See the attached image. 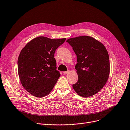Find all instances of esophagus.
I'll use <instances>...</instances> for the list:
<instances>
[{"instance_id":"obj_1","label":"esophagus","mask_w":130,"mask_h":130,"mask_svg":"<svg viewBox=\"0 0 130 130\" xmlns=\"http://www.w3.org/2000/svg\"><path fill=\"white\" fill-rule=\"evenodd\" d=\"M69 72V71H65V72H63V74H64V75H65V74H67Z\"/></svg>"}]
</instances>
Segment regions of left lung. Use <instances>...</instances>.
<instances>
[{
  "label": "left lung",
  "mask_w": 130,
  "mask_h": 130,
  "mask_svg": "<svg viewBox=\"0 0 130 130\" xmlns=\"http://www.w3.org/2000/svg\"><path fill=\"white\" fill-rule=\"evenodd\" d=\"M77 56L75 66L78 79L73 87L80 96L88 98L96 94L106 84L110 74V60L106 48L87 36L67 39Z\"/></svg>",
  "instance_id": "8db88e82"
}]
</instances>
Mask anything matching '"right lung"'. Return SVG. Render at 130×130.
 <instances>
[{
    "instance_id": "obj_1",
    "label": "right lung",
    "mask_w": 130,
    "mask_h": 130,
    "mask_svg": "<svg viewBox=\"0 0 130 130\" xmlns=\"http://www.w3.org/2000/svg\"><path fill=\"white\" fill-rule=\"evenodd\" d=\"M66 38L39 36L27 43L20 52L17 64L21 83L34 96L49 94L60 76L54 54Z\"/></svg>"
}]
</instances>
